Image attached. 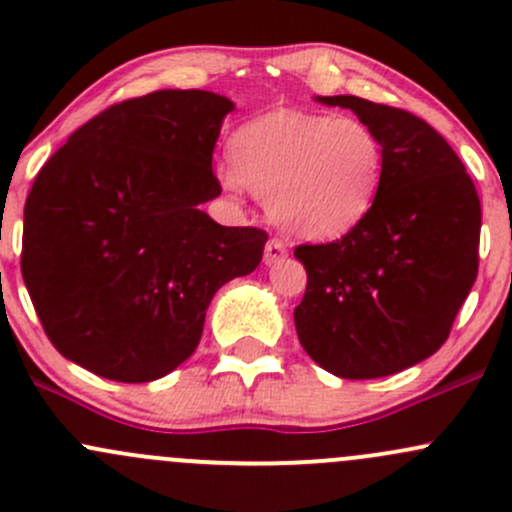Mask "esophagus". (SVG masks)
<instances>
[{
    "mask_svg": "<svg viewBox=\"0 0 512 512\" xmlns=\"http://www.w3.org/2000/svg\"><path fill=\"white\" fill-rule=\"evenodd\" d=\"M282 257H287V247L282 240H270L265 245V265H275V262H280Z\"/></svg>",
    "mask_w": 512,
    "mask_h": 512,
    "instance_id": "1",
    "label": "esophagus"
}]
</instances>
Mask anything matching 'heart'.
Masks as SVG:
<instances>
[{
    "label": "heart",
    "instance_id": "heart-1",
    "mask_svg": "<svg viewBox=\"0 0 512 512\" xmlns=\"http://www.w3.org/2000/svg\"><path fill=\"white\" fill-rule=\"evenodd\" d=\"M235 168L220 173L232 195L247 188L270 205L282 230L304 240H337L374 208L384 178L379 133L352 116L270 111L237 128Z\"/></svg>",
    "mask_w": 512,
    "mask_h": 512
}]
</instances>
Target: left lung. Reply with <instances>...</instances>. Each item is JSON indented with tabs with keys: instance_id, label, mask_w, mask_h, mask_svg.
I'll use <instances>...</instances> for the list:
<instances>
[{
	"instance_id": "8db88e82",
	"label": "left lung",
	"mask_w": 512,
	"mask_h": 512,
	"mask_svg": "<svg viewBox=\"0 0 512 512\" xmlns=\"http://www.w3.org/2000/svg\"><path fill=\"white\" fill-rule=\"evenodd\" d=\"M352 108L384 143L371 213L342 240L297 245L307 289L294 309L299 344L342 379H379L443 347L478 275L480 200L446 138L423 118L359 96Z\"/></svg>"
}]
</instances>
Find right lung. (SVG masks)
Wrapping results in <instances>:
<instances>
[{
	"mask_svg": "<svg viewBox=\"0 0 512 512\" xmlns=\"http://www.w3.org/2000/svg\"><path fill=\"white\" fill-rule=\"evenodd\" d=\"M230 98L165 89L113 103L74 131L24 205L22 277L59 354L143 384L195 352L205 309L250 275L267 232L223 227L213 151Z\"/></svg>",
	"mask_w": 512,
	"mask_h": 512,
	"instance_id": "obj_1",
	"label": "right lung"
}]
</instances>
